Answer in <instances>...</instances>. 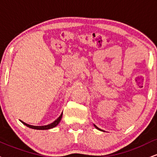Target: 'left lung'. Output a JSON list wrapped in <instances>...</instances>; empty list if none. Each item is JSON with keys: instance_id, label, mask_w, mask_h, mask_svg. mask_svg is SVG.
I'll use <instances>...</instances> for the list:
<instances>
[{"instance_id": "1", "label": "left lung", "mask_w": 157, "mask_h": 157, "mask_svg": "<svg viewBox=\"0 0 157 157\" xmlns=\"http://www.w3.org/2000/svg\"><path fill=\"white\" fill-rule=\"evenodd\" d=\"M94 126H95V127H96V128H97V129H99V130H100V128H97L96 125H94Z\"/></svg>"}]
</instances>
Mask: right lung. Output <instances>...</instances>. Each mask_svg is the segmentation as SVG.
<instances>
[{"instance_id": "obj_1", "label": "right lung", "mask_w": 157, "mask_h": 157, "mask_svg": "<svg viewBox=\"0 0 157 157\" xmlns=\"http://www.w3.org/2000/svg\"><path fill=\"white\" fill-rule=\"evenodd\" d=\"M62 116H63V113H61L60 116L59 117L57 118V120H56L55 122H52V123L49 124V125H44V126H34V125H29V124L25 123V122H23V121H21V122H22L23 124H24L25 125H26L27 127L31 128H33V129H37V130H47V129L52 128L55 127V126H57V125H58L59 122H60L61 118H62Z\"/></svg>"}]
</instances>
